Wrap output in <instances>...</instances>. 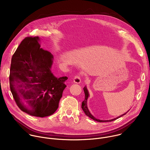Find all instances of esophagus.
Segmentation results:
<instances>
[{"label": "esophagus", "instance_id": "34e87169", "mask_svg": "<svg viewBox=\"0 0 150 150\" xmlns=\"http://www.w3.org/2000/svg\"><path fill=\"white\" fill-rule=\"evenodd\" d=\"M81 81V75L79 74H78L76 75L75 78H74V82L76 83H79Z\"/></svg>", "mask_w": 150, "mask_h": 150}]
</instances>
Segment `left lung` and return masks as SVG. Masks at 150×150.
Wrapping results in <instances>:
<instances>
[{"label": "left lung", "mask_w": 150, "mask_h": 150, "mask_svg": "<svg viewBox=\"0 0 150 150\" xmlns=\"http://www.w3.org/2000/svg\"><path fill=\"white\" fill-rule=\"evenodd\" d=\"M83 91H84V93H85V99H84V100L82 102V106H81V108H82L83 111L85 112V115H86L87 116H88L89 117H90L91 119H92L93 120H95V121H97V122H112V121H113V120H116L117 119H118V118L122 117V116H123V115H126V114L127 113V112H126V113H125V114H123V115H121V116H119V117H116V118L113 119H112V120H100V119H97L95 118V117L90 113V111L88 110V108H87V100L88 97V96H89V94H88V90H87V88L85 87H83Z\"/></svg>", "instance_id": "left-lung-1"}]
</instances>
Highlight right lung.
I'll list each match as a JSON object with an SVG mask.
<instances>
[{
  "label": "right lung",
  "instance_id": "right-lung-1",
  "mask_svg": "<svg viewBox=\"0 0 150 150\" xmlns=\"http://www.w3.org/2000/svg\"><path fill=\"white\" fill-rule=\"evenodd\" d=\"M40 46L38 37H25L21 42L12 57L9 85L21 110L44 117L57 109L68 77L53 75V55Z\"/></svg>",
  "mask_w": 150,
  "mask_h": 150
}]
</instances>
